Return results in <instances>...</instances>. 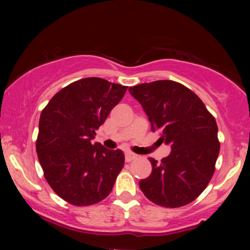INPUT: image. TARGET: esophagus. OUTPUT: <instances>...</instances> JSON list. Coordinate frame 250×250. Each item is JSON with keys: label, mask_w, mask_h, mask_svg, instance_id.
<instances>
[{"label": "esophagus", "mask_w": 250, "mask_h": 250, "mask_svg": "<svg viewBox=\"0 0 250 250\" xmlns=\"http://www.w3.org/2000/svg\"><path fill=\"white\" fill-rule=\"evenodd\" d=\"M136 157H138V156H136L135 153H133V152H126V153H125V160H126V162H127V163L132 162V160H134V159L136 158Z\"/></svg>", "instance_id": "1"}]
</instances>
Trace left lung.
<instances>
[{
  "label": "left lung",
  "mask_w": 250,
  "mask_h": 250,
  "mask_svg": "<svg viewBox=\"0 0 250 250\" xmlns=\"http://www.w3.org/2000/svg\"><path fill=\"white\" fill-rule=\"evenodd\" d=\"M141 104L152 131L172 151L158 163L149 158L152 172L139 182L150 201L176 208L193 201L215 172L220 142L217 124L192 91L174 81H155L129 87Z\"/></svg>",
  "instance_id": "1"
}]
</instances>
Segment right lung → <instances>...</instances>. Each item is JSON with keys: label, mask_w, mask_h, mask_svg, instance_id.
<instances>
[{"label": "right lung", "mask_w": 250, "mask_h": 250, "mask_svg": "<svg viewBox=\"0 0 250 250\" xmlns=\"http://www.w3.org/2000/svg\"><path fill=\"white\" fill-rule=\"evenodd\" d=\"M126 90L104 78H83L54 94L42 110L37 157L47 183L67 203L88 206L111 192L124 153L92 140Z\"/></svg>", "instance_id": "add662e5"}]
</instances>
